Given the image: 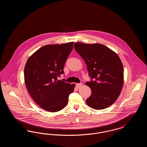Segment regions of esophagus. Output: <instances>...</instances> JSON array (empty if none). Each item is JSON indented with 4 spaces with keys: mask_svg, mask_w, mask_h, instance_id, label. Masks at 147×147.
Wrapping results in <instances>:
<instances>
[{
    "mask_svg": "<svg viewBox=\"0 0 147 147\" xmlns=\"http://www.w3.org/2000/svg\"><path fill=\"white\" fill-rule=\"evenodd\" d=\"M82 85L83 84H82V83H78V84H76V86H77L78 88H80L82 86Z\"/></svg>",
    "mask_w": 147,
    "mask_h": 147,
    "instance_id": "obj_1",
    "label": "esophagus"
}]
</instances>
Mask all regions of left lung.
I'll use <instances>...</instances> for the list:
<instances>
[{"mask_svg": "<svg viewBox=\"0 0 147 147\" xmlns=\"http://www.w3.org/2000/svg\"><path fill=\"white\" fill-rule=\"evenodd\" d=\"M74 49L84 59L91 79L85 84L91 90L86 100L87 105L95 110L112 105L117 100L123 85V67L114 51L100 43L76 42Z\"/></svg>", "mask_w": 147, "mask_h": 147, "instance_id": "left-lung-1", "label": "left lung"}]
</instances>
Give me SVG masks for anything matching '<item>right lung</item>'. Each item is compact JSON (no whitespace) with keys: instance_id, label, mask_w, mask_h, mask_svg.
Returning <instances> with one entry per match:
<instances>
[{"instance_id":"add662e5","label":"right lung","mask_w":147,"mask_h":147,"mask_svg":"<svg viewBox=\"0 0 147 147\" xmlns=\"http://www.w3.org/2000/svg\"><path fill=\"white\" fill-rule=\"evenodd\" d=\"M73 43L43 46L26 63L24 80L27 89L35 102L46 111L55 112L62 110L74 90L75 84L57 80V77L64 73V65Z\"/></svg>"}]
</instances>
